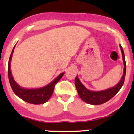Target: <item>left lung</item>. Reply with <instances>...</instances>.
<instances>
[{
    "mask_svg": "<svg viewBox=\"0 0 134 134\" xmlns=\"http://www.w3.org/2000/svg\"><path fill=\"white\" fill-rule=\"evenodd\" d=\"M120 48L121 53H122L123 60H124V74H123L122 78H121L120 81L119 82V83L117 84L115 86L108 88V89L104 90V91H91L90 90L87 89L80 82V80L78 78V76H76V77L75 78V80H74L76 88V90H77V92L79 93V95L80 96V97L85 102L94 105L103 104L108 101L112 97H113L119 92L121 88L122 87L124 83V80H125V72H126V64H125V55H124V49H123L122 47L121 46V45Z\"/></svg>",
    "mask_w": 134,
    "mask_h": 134,
    "instance_id": "left-lung-1",
    "label": "left lung"
}]
</instances>
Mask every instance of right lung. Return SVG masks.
Instances as JSON below:
<instances>
[{
	"instance_id": "right-lung-1",
	"label": "right lung",
	"mask_w": 134,
	"mask_h": 134,
	"mask_svg": "<svg viewBox=\"0 0 134 134\" xmlns=\"http://www.w3.org/2000/svg\"><path fill=\"white\" fill-rule=\"evenodd\" d=\"M14 49H15V47L13 49L11 54L10 55L9 65H8V76H9V82L13 92L19 97L29 103L40 105V104H43L47 102L51 97L52 94H53L55 85L61 79L64 72L61 73L52 82L41 88H32V89L22 88L15 81L11 74V71H10V61H11L12 55L13 54Z\"/></svg>"
}]
</instances>
